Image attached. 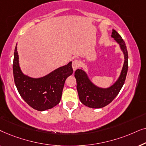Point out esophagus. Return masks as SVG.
Here are the masks:
<instances>
[{
  "mask_svg": "<svg viewBox=\"0 0 146 146\" xmlns=\"http://www.w3.org/2000/svg\"><path fill=\"white\" fill-rule=\"evenodd\" d=\"M72 68H73L74 71L76 70L78 68L79 66H80L79 61L77 60H74L72 62Z\"/></svg>",
  "mask_w": 146,
  "mask_h": 146,
  "instance_id": "obj_1",
  "label": "esophagus"
}]
</instances>
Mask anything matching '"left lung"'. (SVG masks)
Segmentation results:
<instances>
[{
	"instance_id": "obj_1",
	"label": "left lung",
	"mask_w": 146,
	"mask_h": 146,
	"mask_svg": "<svg viewBox=\"0 0 146 146\" xmlns=\"http://www.w3.org/2000/svg\"><path fill=\"white\" fill-rule=\"evenodd\" d=\"M111 37L118 44L124 57L120 74L115 82L108 88L100 87L91 80L83 68L76 70L74 74L80 100L84 105L92 108H101L111 102L122 88L127 75L128 54L125 42L121 38V36L113 29L111 32Z\"/></svg>"
}]
</instances>
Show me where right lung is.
<instances>
[{
	"label": "right lung",
	"mask_w": 146,
	"mask_h": 146,
	"mask_svg": "<svg viewBox=\"0 0 146 146\" xmlns=\"http://www.w3.org/2000/svg\"><path fill=\"white\" fill-rule=\"evenodd\" d=\"M72 73V62H70L40 78L25 74L20 67L17 44L16 45L13 61L15 85L22 98L38 111L52 108L59 104L66 80Z\"/></svg>",
	"instance_id": "right-lung-1"
}]
</instances>
